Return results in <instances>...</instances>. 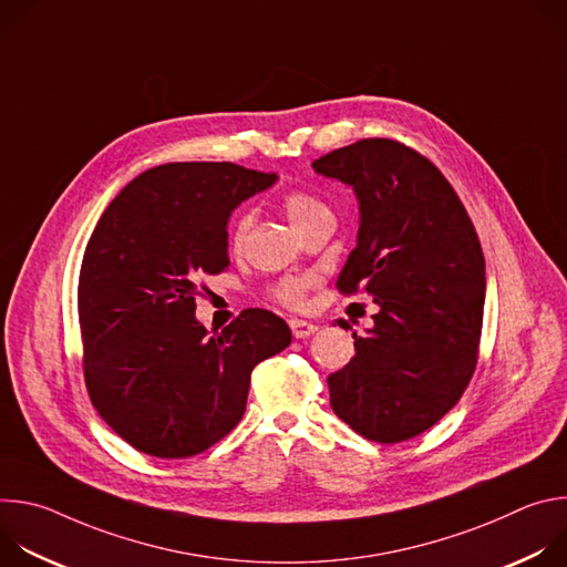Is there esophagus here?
Here are the masks:
<instances>
[{
    "label": "esophagus",
    "instance_id": "obj_1",
    "mask_svg": "<svg viewBox=\"0 0 567 567\" xmlns=\"http://www.w3.org/2000/svg\"><path fill=\"white\" fill-rule=\"evenodd\" d=\"M289 328H291V334H293L296 339H307V337H311V334L318 332L316 322H311V320H300V318H291V320H289Z\"/></svg>",
    "mask_w": 567,
    "mask_h": 567
}]
</instances>
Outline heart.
Wrapping results in <instances>:
<instances>
[{"label": "heart", "mask_w": 567, "mask_h": 567, "mask_svg": "<svg viewBox=\"0 0 567 567\" xmlns=\"http://www.w3.org/2000/svg\"><path fill=\"white\" fill-rule=\"evenodd\" d=\"M285 206V215L289 219V224L296 228V233H302L307 226L316 224L318 219H326V217H332V210L328 208V204L318 199L316 195L311 193H305V190H293L285 197L282 202ZM251 224H254V215L251 213H241L235 224H233V233H230V245L235 249H241V245H245V239L251 230ZM309 278H282L276 287H274V296L289 305V307H300L302 300H305V291L309 287Z\"/></svg>", "instance_id": "obj_1"}]
</instances>
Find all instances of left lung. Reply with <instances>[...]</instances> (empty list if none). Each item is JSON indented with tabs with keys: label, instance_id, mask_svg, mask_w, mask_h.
Returning <instances> with one entry per match:
<instances>
[{
	"label": "left lung",
	"instance_id": "8db88e82",
	"mask_svg": "<svg viewBox=\"0 0 567 567\" xmlns=\"http://www.w3.org/2000/svg\"><path fill=\"white\" fill-rule=\"evenodd\" d=\"M311 168L359 202L337 287L379 305L374 328L352 334V361L328 377L332 411L372 442L411 440L455 406L477 363L487 289L477 233L444 175L399 141L363 138Z\"/></svg>",
	"mask_w": 567,
	"mask_h": 567
}]
</instances>
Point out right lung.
Wrapping results in <instances>:
<instances>
[{
	"mask_svg": "<svg viewBox=\"0 0 567 567\" xmlns=\"http://www.w3.org/2000/svg\"><path fill=\"white\" fill-rule=\"evenodd\" d=\"M278 175L184 161L132 179L101 215L78 280L85 383L136 451L190 457L245 415L254 368L291 343L267 309L210 334L195 318L204 276L228 267V217Z\"/></svg>",
	"mask_w": 567,
	"mask_h": 567,
	"instance_id": "right-lung-1",
	"label": "right lung"
}]
</instances>
